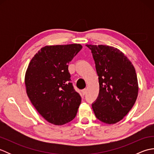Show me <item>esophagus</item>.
<instances>
[{"mask_svg":"<svg viewBox=\"0 0 154 154\" xmlns=\"http://www.w3.org/2000/svg\"><path fill=\"white\" fill-rule=\"evenodd\" d=\"M81 93H82V94L83 95H85V94L86 93H87V89H83V90H82L81 91Z\"/></svg>","mask_w":154,"mask_h":154,"instance_id":"obj_1","label":"esophagus"}]
</instances>
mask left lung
<instances>
[{"label":"left lung","instance_id":"obj_1","mask_svg":"<svg viewBox=\"0 0 154 154\" xmlns=\"http://www.w3.org/2000/svg\"><path fill=\"white\" fill-rule=\"evenodd\" d=\"M99 76V93L92 108L106 124L122 120L134 104L138 93L136 70L119 50L109 45H88Z\"/></svg>","mask_w":154,"mask_h":154}]
</instances>
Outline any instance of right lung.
Listing matches in <instances>:
<instances>
[{"instance_id": "obj_1", "label": "right lung", "mask_w": 154, "mask_h": 154, "mask_svg": "<svg viewBox=\"0 0 154 154\" xmlns=\"http://www.w3.org/2000/svg\"><path fill=\"white\" fill-rule=\"evenodd\" d=\"M77 44L46 45L35 54L25 75L32 104L48 122L63 125L76 116L81 98L71 82L68 63L82 49Z\"/></svg>"}]
</instances>
